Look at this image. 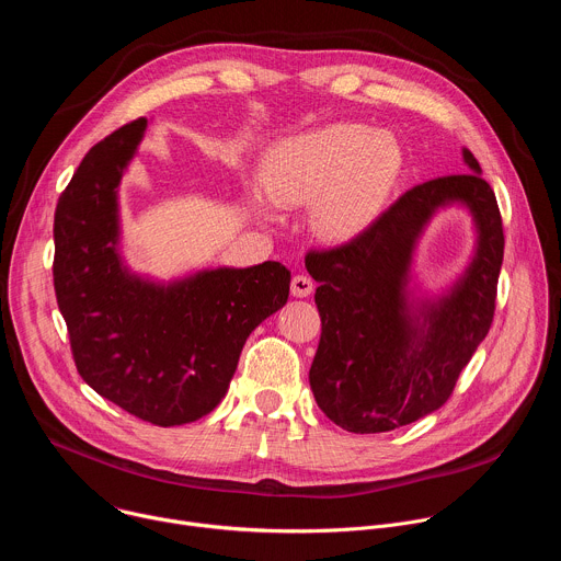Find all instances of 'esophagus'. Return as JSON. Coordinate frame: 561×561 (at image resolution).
Listing matches in <instances>:
<instances>
[{
  "label": "esophagus",
  "mask_w": 561,
  "mask_h": 561,
  "mask_svg": "<svg viewBox=\"0 0 561 561\" xmlns=\"http://www.w3.org/2000/svg\"><path fill=\"white\" fill-rule=\"evenodd\" d=\"M312 288H314V284L308 275H295L293 282H290L293 297H308L312 293Z\"/></svg>",
  "instance_id": "obj_1"
}]
</instances>
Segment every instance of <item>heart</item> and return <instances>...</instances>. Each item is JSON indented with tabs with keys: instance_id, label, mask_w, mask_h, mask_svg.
Listing matches in <instances>:
<instances>
[{
	"instance_id": "1",
	"label": "heart",
	"mask_w": 561,
	"mask_h": 561,
	"mask_svg": "<svg viewBox=\"0 0 561 561\" xmlns=\"http://www.w3.org/2000/svg\"><path fill=\"white\" fill-rule=\"evenodd\" d=\"M407 171V152L388 130L337 122L275 144L262 184L277 206H312L314 232L346 244L377 224Z\"/></svg>"
}]
</instances>
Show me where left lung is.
<instances>
[{"label": "left lung", "instance_id": "obj_1", "mask_svg": "<svg viewBox=\"0 0 561 561\" xmlns=\"http://www.w3.org/2000/svg\"><path fill=\"white\" fill-rule=\"evenodd\" d=\"M461 154L472 173L424 182L348 244L306 255L322 317L310 390L348 433L394 431L442 409L489 335L504 260L502 215L472 152ZM450 205L473 217V257L448 289L420 296L412 284L416 244Z\"/></svg>", "mask_w": 561, "mask_h": 561}]
</instances>
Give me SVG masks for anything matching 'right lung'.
Listing matches in <instances>:
<instances>
[{"mask_svg": "<svg viewBox=\"0 0 561 561\" xmlns=\"http://www.w3.org/2000/svg\"><path fill=\"white\" fill-rule=\"evenodd\" d=\"M148 119L95 144L55 210V295L75 366L108 402L154 426L208 415L249 335L288 301L279 262L202 268L159 282L122 257L119 184Z\"/></svg>", "mask_w": 561, "mask_h": 561, "instance_id": "add662e5", "label": "right lung"}]
</instances>
